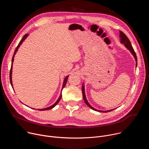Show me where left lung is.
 I'll use <instances>...</instances> for the list:
<instances>
[{
	"label": "left lung",
	"instance_id": "1",
	"mask_svg": "<svg viewBox=\"0 0 149 149\" xmlns=\"http://www.w3.org/2000/svg\"><path fill=\"white\" fill-rule=\"evenodd\" d=\"M120 42L121 44H124V45L126 47V48L128 49L130 52L132 54V55L134 56V58L136 60V67H137V56L136 54V52H134V50L132 45L131 42H130V40L129 39V38H127V36L122 32V31H120ZM82 96H83V98L84 100L85 103H86L88 107L91 109L92 110L96 111H98V112H102V113H107V112H110L111 111L114 110V109H112V110H107V111H101V110H97L95 109H94V107H93L92 106L89 104V102H88L87 98H86V93H85V88H84V85L82 84Z\"/></svg>",
	"mask_w": 149,
	"mask_h": 149
}]
</instances>
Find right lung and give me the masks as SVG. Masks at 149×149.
I'll list each match as a JSON object with an SVG mask.
<instances>
[{
  "mask_svg": "<svg viewBox=\"0 0 149 149\" xmlns=\"http://www.w3.org/2000/svg\"><path fill=\"white\" fill-rule=\"evenodd\" d=\"M28 33H27V34H25V35L24 36L23 38L20 40V41L19 42V44H18V45L17 46L16 48V49H15V52H14V54H13V57H12V65H11V68H10V84H11V86H12V88H13V87L12 81V64H13V60H14L15 55L16 53L17 52V50H18V48L20 47V45H21V44H22L23 43V42L25 40V39L28 37ZM68 77H69V76L68 75V76H67V77L65 78L64 81H63V85H62V90L65 87ZM61 91H62V90H61ZM61 92H62V91H61ZM61 97H62V94L61 93L59 97L58 98V100L55 102V103H54L53 105H52L51 106H50V107H47V108H45V109H38V110H39V111H44V110H51V109H52V108H54V107H55V105H56L59 102V101H60V100H61Z\"/></svg>",
  "mask_w": 149,
  "mask_h": 149,
  "instance_id": "add662e5",
  "label": "right lung"
}]
</instances>
